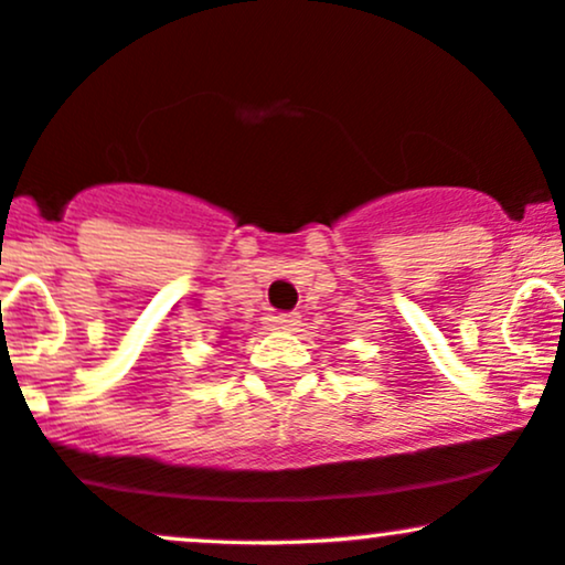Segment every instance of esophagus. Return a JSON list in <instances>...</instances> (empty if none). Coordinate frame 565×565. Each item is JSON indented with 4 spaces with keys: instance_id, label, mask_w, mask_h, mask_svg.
Wrapping results in <instances>:
<instances>
[{
    "instance_id": "1",
    "label": "esophagus",
    "mask_w": 565,
    "mask_h": 565,
    "mask_svg": "<svg viewBox=\"0 0 565 565\" xmlns=\"http://www.w3.org/2000/svg\"><path fill=\"white\" fill-rule=\"evenodd\" d=\"M301 315L299 312H282V315H275V318H271V323L277 326V329H282V331H296L299 329V323H301Z\"/></svg>"
}]
</instances>
